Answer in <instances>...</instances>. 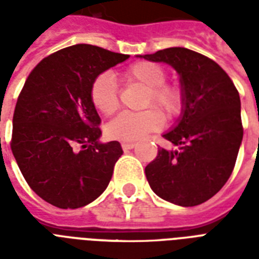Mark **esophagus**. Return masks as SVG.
Returning a JSON list of instances; mask_svg holds the SVG:
<instances>
[{
	"mask_svg": "<svg viewBox=\"0 0 259 259\" xmlns=\"http://www.w3.org/2000/svg\"><path fill=\"white\" fill-rule=\"evenodd\" d=\"M136 144L134 142H122V149L123 150H129V149H133Z\"/></svg>",
	"mask_w": 259,
	"mask_h": 259,
	"instance_id": "34e87169",
	"label": "esophagus"
}]
</instances>
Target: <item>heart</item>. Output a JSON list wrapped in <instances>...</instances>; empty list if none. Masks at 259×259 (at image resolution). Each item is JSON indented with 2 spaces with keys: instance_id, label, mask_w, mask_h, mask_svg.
<instances>
[{
  "instance_id": "heart-1",
  "label": "heart",
  "mask_w": 259,
  "mask_h": 259,
  "mask_svg": "<svg viewBox=\"0 0 259 259\" xmlns=\"http://www.w3.org/2000/svg\"><path fill=\"white\" fill-rule=\"evenodd\" d=\"M126 83L145 87L142 107L156 106L168 117L180 113L183 94L180 87L165 83L166 71L157 63L137 62L122 74ZM90 101L94 109L102 115H111L119 106L117 83L109 72L99 74L90 86ZM164 126V115L157 109L150 107L141 113H122L111 119L106 126V132L111 138L119 141H138L148 134L157 132Z\"/></svg>"
}]
</instances>
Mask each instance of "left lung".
I'll use <instances>...</instances> for the list:
<instances>
[{"label": "left lung", "instance_id": "obj_1", "mask_svg": "<svg viewBox=\"0 0 259 259\" xmlns=\"http://www.w3.org/2000/svg\"><path fill=\"white\" fill-rule=\"evenodd\" d=\"M166 63L180 75L183 109L162 137L179 150L160 148L145 168L153 192L181 207L201 204L229 180L243 138L241 99L218 63L195 51L173 47L140 56Z\"/></svg>", "mask_w": 259, "mask_h": 259}]
</instances>
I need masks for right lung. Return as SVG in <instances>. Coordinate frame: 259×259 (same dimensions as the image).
<instances>
[{"instance_id":"add662e5","label":"right lung","mask_w":259,"mask_h":259,"mask_svg":"<svg viewBox=\"0 0 259 259\" xmlns=\"http://www.w3.org/2000/svg\"><path fill=\"white\" fill-rule=\"evenodd\" d=\"M129 55L76 44L47 56L29 74L13 114L10 148L28 185L59 208H79L107 188L121 144L99 142L90 101L98 75Z\"/></svg>"}]
</instances>
